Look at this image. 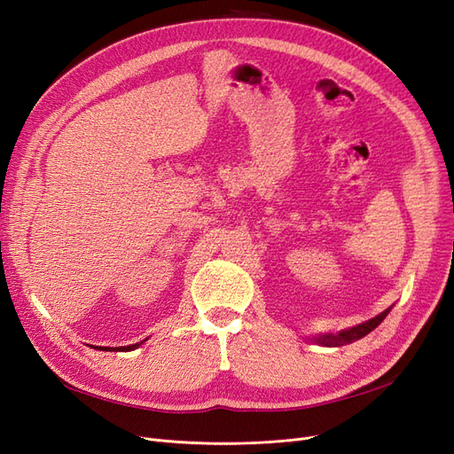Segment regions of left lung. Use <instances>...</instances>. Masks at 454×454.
<instances>
[{
  "mask_svg": "<svg viewBox=\"0 0 454 454\" xmlns=\"http://www.w3.org/2000/svg\"><path fill=\"white\" fill-rule=\"evenodd\" d=\"M388 312H390V309L380 312L379 316H375V318H371V320H367V322H364V324H360V325H356V327H350V329H347V332H340V333H337V335H332V333H329V335H322V337L316 339V342H320V345H324V347H342V345H348V342L358 340V339L365 337L367 333L373 332V329H375L384 318H387Z\"/></svg>",
  "mask_w": 454,
  "mask_h": 454,
  "instance_id": "left-lung-1",
  "label": "left lung"
}]
</instances>
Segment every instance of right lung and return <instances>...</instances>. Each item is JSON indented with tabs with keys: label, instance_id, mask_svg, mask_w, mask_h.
<instances>
[{
	"label": "right lung",
	"instance_id": "obj_1",
	"mask_svg": "<svg viewBox=\"0 0 454 454\" xmlns=\"http://www.w3.org/2000/svg\"><path fill=\"white\" fill-rule=\"evenodd\" d=\"M140 347V342L138 345H130V347H121V348H115V350H132V348H138ZM100 350H102V347H100ZM104 350H109V348H104Z\"/></svg>",
	"mask_w": 454,
	"mask_h": 454
}]
</instances>
